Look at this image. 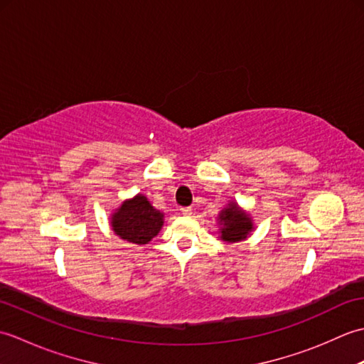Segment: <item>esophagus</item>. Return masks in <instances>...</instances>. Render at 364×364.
Wrapping results in <instances>:
<instances>
[{"mask_svg": "<svg viewBox=\"0 0 364 364\" xmlns=\"http://www.w3.org/2000/svg\"><path fill=\"white\" fill-rule=\"evenodd\" d=\"M192 213V210L191 208L188 206V208H181V214H184V215H189Z\"/></svg>", "mask_w": 364, "mask_h": 364, "instance_id": "esophagus-1", "label": "esophagus"}]
</instances>
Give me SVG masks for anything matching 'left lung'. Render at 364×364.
<instances>
[{"label": "left lung", "instance_id": "obj_1", "mask_svg": "<svg viewBox=\"0 0 364 364\" xmlns=\"http://www.w3.org/2000/svg\"><path fill=\"white\" fill-rule=\"evenodd\" d=\"M222 225V239L228 242H236L247 237L249 231L253 228L249 215L239 210L237 205H230V208L223 210L219 215Z\"/></svg>", "mask_w": 364, "mask_h": 364}]
</instances>
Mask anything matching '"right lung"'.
I'll list each match as a JSON object with an SVG mask.
<instances>
[{
    "instance_id": "right-lung-1",
    "label": "right lung",
    "mask_w": 364,
    "mask_h": 364,
    "mask_svg": "<svg viewBox=\"0 0 364 364\" xmlns=\"http://www.w3.org/2000/svg\"><path fill=\"white\" fill-rule=\"evenodd\" d=\"M162 214L154 210L144 196L127 200L120 210L112 215V230L115 235L133 244H146L159 233Z\"/></svg>"
}]
</instances>
